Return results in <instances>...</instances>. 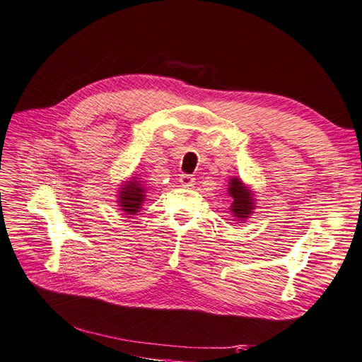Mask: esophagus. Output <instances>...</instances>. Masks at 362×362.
Listing matches in <instances>:
<instances>
[{
  "label": "esophagus",
  "mask_w": 362,
  "mask_h": 362,
  "mask_svg": "<svg viewBox=\"0 0 362 362\" xmlns=\"http://www.w3.org/2000/svg\"><path fill=\"white\" fill-rule=\"evenodd\" d=\"M179 182L182 187H193L194 185V177L189 175V174H182L179 177Z\"/></svg>",
  "instance_id": "esophagus-1"
}]
</instances>
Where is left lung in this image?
<instances>
[{
	"mask_svg": "<svg viewBox=\"0 0 362 362\" xmlns=\"http://www.w3.org/2000/svg\"><path fill=\"white\" fill-rule=\"evenodd\" d=\"M229 194L233 199L230 205V210L233 211V215L237 218H246L247 215H251V211L254 209L252 194L246 189V187H243V183L238 179H233L230 182Z\"/></svg>",
	"mask_w": 362,
	"mask_h": 362,
	"instance_id": "obj_1",
	"label": "left lung"
}]
</instances>
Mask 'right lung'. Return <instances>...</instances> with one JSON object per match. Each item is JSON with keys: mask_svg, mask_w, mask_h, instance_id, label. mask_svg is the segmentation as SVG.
I'll list each match as a JSON object with an SVG mask.
<instances>
[{"mask_svg": "<svg viewBox=\"0 0 362 362\" xmlns=\"http://www.w3.org/2000/svg\"><path fill=\"white\" fill-rule=\"evenodd\" d=\"M144 188L138 180H132L125 185V188L120 189L119 194V204L127 215H134L139 211L141 205L144 201Z\"/></svg>", "mask_w": 362, "mask_h": 362, "instance_id": "1", "label": "right lung"}]
</instances>
